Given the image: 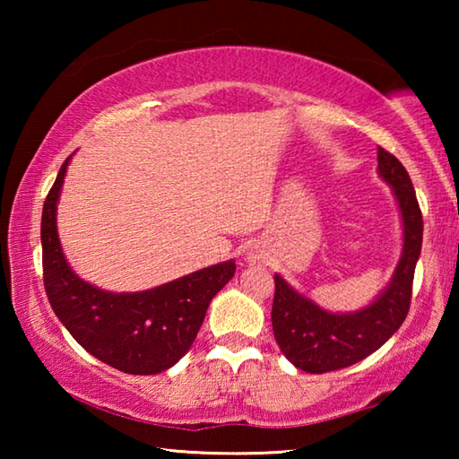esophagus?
I'll list each match as a JSON object with an SVG mask.
<instances>
[{
  "mask_svg": "<svg viewBox=\"0 0 459 459\" xmlns=\"http://www.w3.org/2000/svg\"><path fill=\"white\" fill-rule=\"evenodd\" d=\"M247 259L251 261V263H255L259 257H257V255H255V251H251V253H247Z\"/></svg>",
  "mask_w": 459,
  "mask_h": 459,
  "instance_id": "34e87169",
  "label": "esophagus"
}]
</instances>
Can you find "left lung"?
Segmentation results:
<instances>
[{
    "mask_svg": "<svg viewBox=\"0 0 459 459\" xmlns=\"http://www.w3.org/2000/svg\"><path fill=\"white\" fill-rule=\"evenodd\" d=\"M378 174L391 186L403 219V253L391 283L370 306L332 314L275 275L271 324L279 348L293 367L312 375L352 367L378 351L405 322L423 240V216L405 166L378 147Z\"/></svg>",
    "mask_w": 459,
    "mask_h": 459,
    "instance_id": "left-lung-1",
    "label": "left lung"
}]
</instances>
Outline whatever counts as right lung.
Here are the masks:
<instances>
[{"label": "right lung", "mask_w": 459, "mask_h": 459, "mask_svg": "<svg viewBox=\"0 0 459 459\" xmlns=\"http://www.w3.org/2000/svg\"><path fill=\"white\" fill-rule=\"evenodd\" d=\"M66 158L42 211V267L48 301L84 351L127 375H158L182 359L204 322L208 304L235 275V261L194 271L137 293H111L68 267L56 230Z\"/></svg>", "instance_id": "add662e5"}]
</instances>
